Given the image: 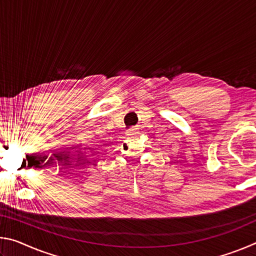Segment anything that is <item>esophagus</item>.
I'll return each mask as SVG.
<instances>
[{"label":"esophagus","mask_w":256,"mask_h":256,"mask_svg":"<svg viewBox=\"0 0 256 256\" xmlns=\"http://www.w3.org/2000/svg\"><path fill=\"white\" fill-rule=\"evenodd\" d=\"M138 132H136V131H134V130H131V131H128V136H138Z\"/></svg>","instance_id":"obj_1"}]
</instances>
